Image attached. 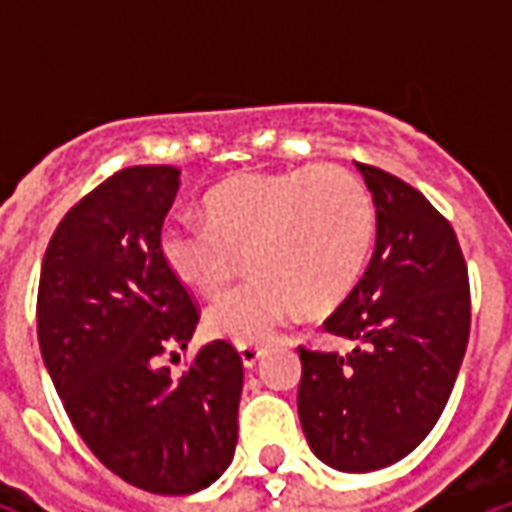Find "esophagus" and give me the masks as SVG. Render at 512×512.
<instances>
[{"label": "esophagus", "mask_w": 512, "mask_h": 512, "mask_svg": "<svg viewBox=\"0 0 512 512\" xmlns=\"http://www.w3.org/2000/svg\"><path fill=\"white\" fill-rule=\"evenodd\" d=\"M238 354H241V362H244V367H255L260 359H263V348L260 345H238Z\"/></svg>", "instance_id": "obj_1"}]
</instances>
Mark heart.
Segmentation results:
<instances>
[{"label": "heart", "mask_w": 512, "mask_h": 512, "mask_svg": "<svg viewBox=\"0 0 512 512\" xmlns=\"http://www.w3.org/2000/svg\"><path fill=\"white\" fill-rule=\"evenodd\" d=\"M208 219L169 216L158 255L175 277L213 296L249 257L252 277L205 312L213 337L268 343L290 315L332 310L356 288L376 235L373 197L334 164L246 172L205 197Z\"/></svg>", "instance_id": "b5f03b06"}]
</instances>
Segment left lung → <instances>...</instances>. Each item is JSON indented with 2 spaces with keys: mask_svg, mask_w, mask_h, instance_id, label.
<instances>
[{
  "mask_svg": "<svg viewBox=\"0 0 512 512\" xmlns=\"http://www.w3.org/2000/svg\"><path fill=\"white\" fill-rule=\"evenodd\" d=\"M356 169L376 205V249L323 323L356 348H299V419L326 466L376 472L406 458L439 422L466 354L472 304L450 222L406 180L370 164Z\"/></svg>",
  "mask_w": 512,
  "mask_h": 512,
  "instance_id": "1",
  "label": "left lung"
}]
</instances>
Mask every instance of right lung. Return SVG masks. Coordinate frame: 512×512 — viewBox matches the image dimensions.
<instances>
[{
  "label": "right lung",
  "instance_id": "add662e5",
  "mask_svg": "<svg viewBox=\"0 0 512 512\" xmlns=\"http://www.w3.org/2000/svg\"><path fill=\"white\" fill-rule=\"evenodd\" d=\"M180 169L128 167L65 213L43 257L38 343L73 428L109 472L150 494L208 488L238 441L241 356L202 345L172 378L200 312L158 255Z\"/></svg>",
  "mask_w": 512,
  "mask_h": 512
}]
</instances>
